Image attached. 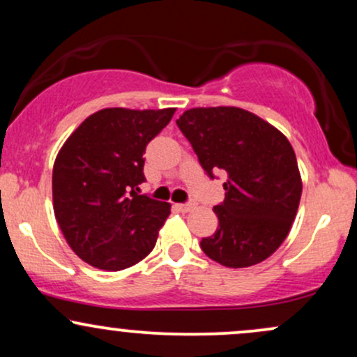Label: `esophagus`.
<instances>
[{
    "mask_svg": "<svg viewBox=\"0 0 357 357\" xmlns=\"http://www.w3.org/2000/svg\"><path fill=\"white\" fill-rule=\"evenodd\" d=\"M192 208H195V204H192V203H181V204H178V210L183 211V213L191 211Z\"/></svg>",
    "mask_w": 357,
    "mask_h": 357,
    "instance_id": "1",
    "label": "esophagus"
}]
</instances>
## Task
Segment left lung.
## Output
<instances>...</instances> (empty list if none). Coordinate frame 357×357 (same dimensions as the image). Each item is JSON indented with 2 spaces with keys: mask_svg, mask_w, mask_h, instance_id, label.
<instances>
[{
  "mask_svg": "<svg viewBox=\"0 0 357 357\" xmlns=\"http://www.w3.org/2000/svg\"><path fill=\"white\" fill-rule=\"evenodd\" d=\"M199 165L227 173L225 202L213 211L218 228L202 250L223 267L267 260L284 243L302 195L297 158L277 127L240 107H196L176 121Z\"/></svg>",
  "mask_w": 357,
  "mask_h": 357,
  "instance_id": "left-lung-1",
  "label": "left lung"
}]
</instances>
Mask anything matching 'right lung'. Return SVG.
Instances as JSON below:
<instances>
[{
    "instance_id": "right-lung-1",
    "label": "right lung",
    "mask_w": 357,
    "mask_h": 357,
    "mask_svg": "<svg viewBox=\"0 0 357 357\" xmlns=\"http://www.w3.org/2000/svg\"><path fill=\"white\" fill-rule=\"evenodd\" d=\"M176 109L109 107L70 134L53 165V211L68 247L96 268L117 272L153 252L171 204L137 195L146 146Z\"/></svg>"
}]
</instances>
